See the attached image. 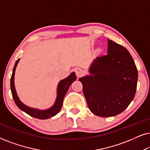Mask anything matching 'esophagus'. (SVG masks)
I'll return each instance as SVG.
<instances>
[{
  "mask_svg": "<svg viewBox=\"0 0 150 150\" xmlns=\"http://www.w3.org/2000/svg\"><path fill=\"white\" fill-rule=\"evenodd\" d=\"M76 76L78 77H81L82 75L83 74V69H81V68H77L76 69Z\"/></svg>",
  "mask_w": 150,
  "mask_h": 150,
  "instance_id": "obj_1",
  "label": "esophagus"
}]
</instances>
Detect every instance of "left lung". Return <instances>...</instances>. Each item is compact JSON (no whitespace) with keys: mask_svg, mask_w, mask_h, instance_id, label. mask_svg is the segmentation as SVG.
<instances>
[{"mask_svg":"<svg viewBox=\"0 0 150 150\" xmlns=\"http://www.w3.org/2000/svg\"><path fill=\"white\" fill-rule=\"evenodd\" d=\"M107 51L94 60L91 75L79 79L89 110L102 117L115 116L128 107L138 79L136 65L126 48L108 40Z\"/></svg>","mask_w":150,"mask_h":150,"instance_id":"obj_1","label":"left lung"}]
</instances>
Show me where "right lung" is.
Masks as SVG:
<instances>
[{
	"label": "right lung",
	"instance_id": "add662e5",
	"mask_svg": "<svg viewBox=\"0 0 150 150\" xmlns=\"http://www.w3.org/2000/svg\"><path fill=\"white\" fill-rule=\"evenodd\" d=\"M18 61H19V59H18L16 61L15 65H14L13 72H12L11 78V82H10L12 96H13V100L16 105L18 106V107L20 109L23 110L24 112H25L26 113L29 115L30 116L35 118L40 119V120H46V119H49L53 116L56 115L59 112V110H61V107H62L63 99H64V97L67 93V90L69 89V86L76 79V76L75 73H71L68 77L62 80V81H61L59 83L58 87H57V97L56 102H55L54 105L47 110H40L38 109H35V108H30L27 106L24 105L20 101L19 98L18 97L17 93H16V91L15 86H14V75H15L16 68L18 63Z\"/></svg>",
	"mask_w": 150,
	"mask_h": 150
}]
</instances>
